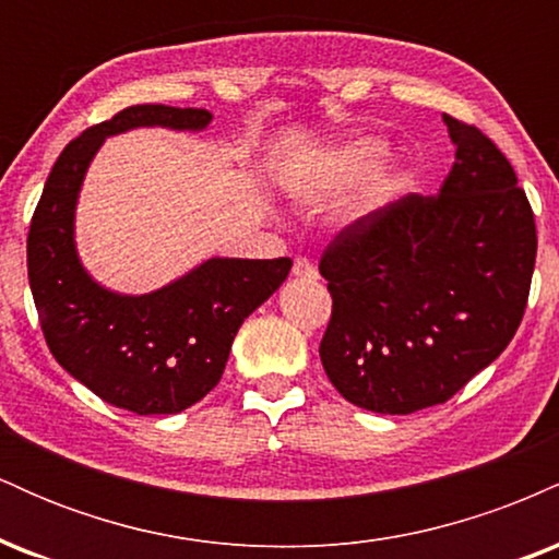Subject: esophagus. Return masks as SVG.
<instances>
[{"instance_id": "esophagus-1", "label": "esophagus", "mask_w": 559, "mask_h": 559, "mask_svg": "<svg viewBox=\"0 0 559 559\" xmlns=\"http://www.w3.org/2000/svg\"><path fill=\"white\" fill-rule=\"evenodd\" d=\"M292 273L297 275V278H310V281L318 278V267L312 265V262L307 260V258H297V260H294Z\"/></svg>"}]
</instances>
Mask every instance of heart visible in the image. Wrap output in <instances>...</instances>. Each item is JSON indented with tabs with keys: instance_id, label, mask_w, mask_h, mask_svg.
<instances>
[{
	"instance_id": "obj_1",
	"label": "heart",
	"mask_w": 559,
	"mask_h": 559,
	"mask_svg": "<svg viewBox=\"0 0 559 559\" xmlns=\"http://www.w3.org/2000/svg\"><path fill=\"white\" fill-rule=\"evenodd\" d=\"M383 146L378 144L373 139H365V141H357V144H349L346 150L333 159L329 176L323 178L318 186H312L310 191H307V197H320V194H329V191L338 189V186L355 181L360 173H365L370 168V165L376 163L378 157H381ZM396 186V176L394 173H376L373 178H370L368 189H365L362 194V207H368V204H373L386 194L389 189H394Z\"/></svg>"
}]
</instances>
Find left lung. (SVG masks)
<instances>
[{"label": "left lung", "instance_id": "obj_1", "mask_svg": "<svg viewBox=\"0 0 559 559\" xmlns=\"http://www.w3.org/2000/svg\"><path fill=\"white\" fill-rule=\"evenodd\" d=\"M454 165L439 194L357 217L323 249L333 299L320 342L344 400L409 415L452 400L512 342L528 305L536 223L499 146L444 115Z\"/></svg>", "mask_w": 559, "mask_h": 559}]
</instances>
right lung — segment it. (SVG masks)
Returning a JSON list of instances; mask_svg holds the SVG:
<instances>
[{
  "label": "right lung",
  "mask_w": 559,
  "mask_h": 559,
  "mask_svg": "<svg viewBox=\"0 0 559 559\" xmlns=\"http://www.w3.org/2000/svg\"><path fill=\"white\" fill-rule=\"evenodd\" d=\"M207 110L133 105L75 136L57 157L28 228V281L55 360L107 404L176 415L217 386L243 318L286 281L292 260H207L176 284L120 297L96 286L73 243L79 189L105 136L136 126L199 131Z\"/></svg>",
  "instance_id": "1"
}]
</instances>
